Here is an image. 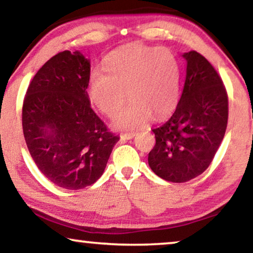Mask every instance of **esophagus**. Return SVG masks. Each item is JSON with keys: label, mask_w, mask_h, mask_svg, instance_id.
<instances>
[{"label": "esophagus", "mask_w": 253, "mask_h": 253, "mask_svg": "<svg viewBox=\"0 0 253 253\" xmlns=\"http://www.w3.org/2000/svg\"><path fill=\"white\" fill-rule=\"evenodd\" d=\"M134 136H135L134 131H128V133H123L120 135V138H122V140H130V138H133Z\"/></svg>", "instance_id": "esophagus-1"}]
</instances>
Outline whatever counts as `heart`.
I'll return each mask as SVG.
<instances>
[{
    "label": "heart",
    "mask_w": 253,
    "mask_h": 253,
    "mask_svg": "<svg viewBox=\"0 0 253 253\" xmlns=\"http://www.w3.org/2000/svg\"><path fill=\"white\" fill-rule=\"evenodd\" d=\"M104 70H94L88 80L90 102L112 117L126 99L130 102L115 117L117 128H135L150 116L162 118L175 108L180 96V63L167 48L130 43L104 59Z\"/></svg>",
    "instance_id": "heart-1"
}]
</instances>
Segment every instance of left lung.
<instances>
[{
	"mask_svg": "<svg viewBox=\"0 0 253 253\" xmlns=\"http://www.w3.org/2000/svg\"><path fill=\"white\" fill-rule=\"evenodd\" d=\"M187 74L175 111L154 128L156 144L149 166L169 182H187L204 172L214 158L228 122V95L221 78L199 52L182 55Z\"/></svg>",
	"mask_w": 253,
	"mask_h": 253,
	"instance_id": "8db88e82",
	"label": "left lung"
}]
</instances>
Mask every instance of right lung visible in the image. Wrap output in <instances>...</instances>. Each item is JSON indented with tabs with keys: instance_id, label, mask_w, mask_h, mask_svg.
<instances>
[{
	"instance_id": "1",
	"label": "right lung",
	"mask_w": 253,
	"mask_h": 253,
	"mask_svg": "<svg viewBox=\"0 0 253 253\" xmlns=\"http://www.w3.org/2000/svg\"><path fill=\"white\" fill-rule=\"evenodd\" d=\"M90 63L79 51L58 52L38 71L23 103V130L41 173L69 190L96 182L119 137L90 108Z\"/></svg>"
}]
</instances>
